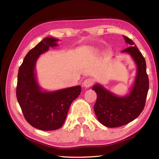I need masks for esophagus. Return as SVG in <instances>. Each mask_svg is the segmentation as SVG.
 I'll return each instance as SVG.
<instances>
[{
	"label": "esophagus",
	"mask_w": 159,
	"mask_h": 159,
	"mask_svg": "<svg viewBox=\"0 0 159 159\" xmlns=\"http://www.w3.org/2000/svg\"><path fill=\"white\" fill-rule=\"evenodd\" d=\"M94 83V80L92 78H87L83 83V87H85V88H88V87H90L91 86L93 85V84Z\"/></svg>",
	"instance_id": "1"
}]
</instances>
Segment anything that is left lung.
<instances>
[{"label":"left lung","mask_w":159,"mask_h":159,"mask_svg":"<svg viewBox=\"0 0 159 159\" xmlns=\"http://www.w3.org/2000/svg\"><path fill=\"white\" fill-rule=\"evenodd\" d=\"M123 37L130 46L121 52L129 54L137 67L135 80L129 94L117 96L98 84L92 87L97 94L93 106L96 117L101 124L109 128L124 126L136 119L144 109L149 89L146 60L133 40Z\"/></svg>","instance_id":"left-lung-1"}]
</instances>
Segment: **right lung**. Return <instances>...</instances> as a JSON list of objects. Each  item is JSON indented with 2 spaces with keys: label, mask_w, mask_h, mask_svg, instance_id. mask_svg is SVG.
Instances as JSON below:
<instances>
[{
  "label": "right lung",
  "mask_w": 159,
  "mask_h": 159,
  "mask_svg": "<svg viewBox=\"0 0 159 159\" xmlns=\"http://www.w3.org/2000/svg\"><path fill=\"white\" fill-rule=\"evenodd\" d=\"M57 39L46 38L26 54L18 74L16 97L24 117L33 127L55 130L63 126L71 104L80 95V85L55 92H45L37 82V59L50 47L57 46Z\"/></svg>",
  "instance_id": "1"
}]
</instances>
